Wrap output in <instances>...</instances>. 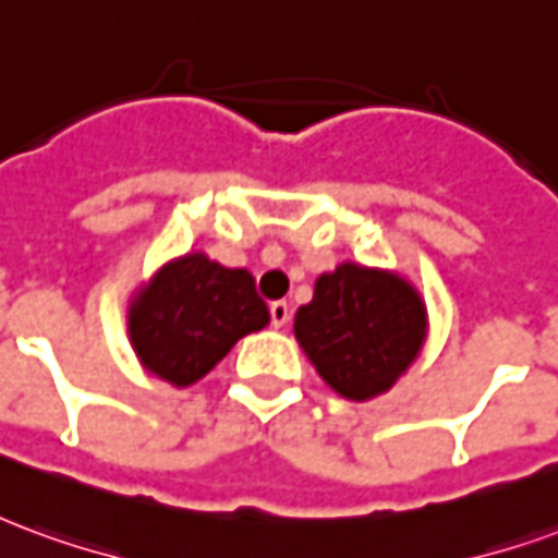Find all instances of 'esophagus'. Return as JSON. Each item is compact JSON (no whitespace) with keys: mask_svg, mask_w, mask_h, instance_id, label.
<instances>
[{"mask_svg":"<svg viewBox=\"0 0 558 558\" xmlns=\"http://www.w3.org/2000/svg\"><path fill=\"white\" fill-rule=\"evenodd\" d=\"M268 314H271V326L275 328H283L287 323H290V304L287 302H271V307H268Z\"/></svg>","mask_w":558,"mask_h":558,"instance_id":"34e87169","label":"esophagus"}]
</instances>
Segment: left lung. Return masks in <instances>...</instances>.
<instances>
[{
    "instance_id": "1",
    "label": "left lung",
    "mask_w": 558,
    "mask_h": 558,
    "mask_svg": "<svg viewBox=\"0 0 558 558\" xmlns=\"http://www.w3.org/2000/svg\"><path fill=\"white\" fill-rule=\"evenodd\" d=\"M424 304L407 280L343 263L299 307L295 338L338 395L367 400L398 383L424 343Z\"/></svg>"
}]
</instances>
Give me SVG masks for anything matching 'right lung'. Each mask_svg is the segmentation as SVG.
Wrapping results in <instances>:
<instances>
[{
  "mask_svg": "<svg viewBox=\"0 0 558 558\" xmlns=\"http://www.w3.org/2000/svg\"><path fill=\"white\" fill-rule=\"evenodd\" d=\"M268 323L266 302L244 268H223L203 254L163 266L131 304V343L140 362L172 386H191Z\"/></svg>",
  "mask_w": 558,
  "mask_h": 558,
  "instance_id": "add662e5",
  "label": "right lung"
}]
</instances>
